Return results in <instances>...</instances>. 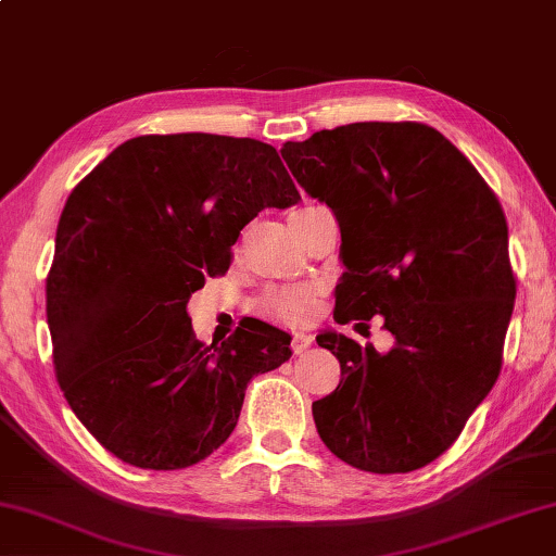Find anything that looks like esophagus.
Here are the masks:
<instances>
[{
	"label": "esophagus",
	"mask_w": 556,
	"mask_h": 556,
	"mask_svg": "<svg viewBox=\"0 0 556 556\" xmlns=\"http://www.w3.org/2000/svg\"><path fill=\"white\" fill-rule=\"evenodd\" d=\"M312 345V333H305V331H298L295 337H292V353L300 355L305 353Z\"/></svg>",
	"instance_id": "34e87169"
}]
</instances>
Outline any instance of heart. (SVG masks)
Segmentation results:
<instances>
[{"label":"heart","instance_id":"obj_1","mask_svg":"<svg viewBox=\"0 0 556 556\" xmlns=\"http://www.w3.org/2000/svg\"><path fill=\"white\" fill-rule=\"evenodd\" d=\"M319 211V205H305L298 213L290 215V223L307 217L309 213ZM319 309V290L314 286H288L270 290L268 295L261 300V312L268 319L288 324V327H305L314 319Z\"/></svg>","mask_w":556,"mask_h":556}]
</instances>
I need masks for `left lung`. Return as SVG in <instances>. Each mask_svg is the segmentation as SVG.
Returning a JSON list of instances; mask_svg holds the SVG:
<instances>
[{"label":"left lung","mask_w":556,"mask_h":556,"mask_svg":"<svg viewBox=\"0 0 556 556\" xmlns=\"http://www.w3.org/2000/svg\"><path fill=\"white\" fill-rule=\"evenodd\" d=\"M280 154L339 219L333 319L382 314L394 337L377 353L319 333L341 382L312 404L317 433L363 472H414L457 441L501 372L516 302L506 215L472 162L424 123H351Z\"/></svg>","instance_id":"obj_1"}]
</instances>
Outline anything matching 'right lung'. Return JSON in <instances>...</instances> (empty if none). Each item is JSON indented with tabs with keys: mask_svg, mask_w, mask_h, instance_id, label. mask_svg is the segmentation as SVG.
I'll use <instances>...</instances> for the list:
<instances>
[{
	"mask_svg": "<svg viewBox=\"0 0 556 556\" xmlns=\"http://www.w3.org/2000/svg\"><path fill=\"white\" fill-rule=\"evenodd\" d=\"M300 193L276 148L211 132L140 135L70 193L46 282L52 365L79 421L123 463L184 469L235 431L251 377L290 337L247 319L219 345L186 305L239 232Z\"/></svg>",
	"mask_w": 556,
	"mask_h": 556,
	"instance_id": "obj_1",
	"label": "right lung"
}]
</instances>
